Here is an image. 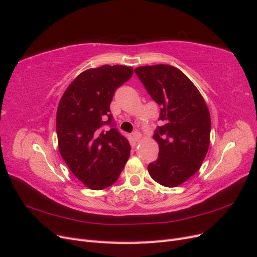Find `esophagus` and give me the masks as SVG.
<instances>
[{"mask_svg":"<svg viewBox=\"0 0 257 257\" xmlns=\"http://www.w3.org/2000/svg\"><path fill=\"white\" fill-rule=\"evenodd\" d=\"M132 138H134V140L136 141V142H138V141L141 139V134H140L139 131L132 132Z\"/></svg>","mask_w":257,"mask_h":257,"instance_id":"34e87169","label":"esophagus"}]
</instances>
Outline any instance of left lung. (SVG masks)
<instances>
[{
  "instance_id": "left-lung-1",
  "label": "left lung",
  "mask_w": 257,
  "mask_h": 257,
  "mask_svg": "<svg viewBox=\"0 0 257 257\" xmlns=\"http://www.w3.org/2000/svg\"><path fill=\"white\" fill-rule=\"evenodd\" d=\"M135 73L161 106L155 130L159 156L148 164L150 175L164 187H177L201 168L208 152L210 114L195 85L170 65L141 66Z\"/></svg>"
}]
</instances>
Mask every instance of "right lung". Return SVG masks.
<instances>
[{
    "instance_id": "add662e5",
    "label": "right lung",
    "mask_w": 257,
    "mask_h": 257,
    "mask_svg": "<svg viewBox=\"0 0 257 257\" xmlns=\"http://www.w3.org/2000/svg\"><path fill=\"white\" fill-rule=\"evenodd\" d=\"M134 73L131 67L104 65L72 81L56 113L62 158L80 181L94 190L112 186L129 158L131 146L110 111L113 96Z\"/></svg>"
}]
</instances>
